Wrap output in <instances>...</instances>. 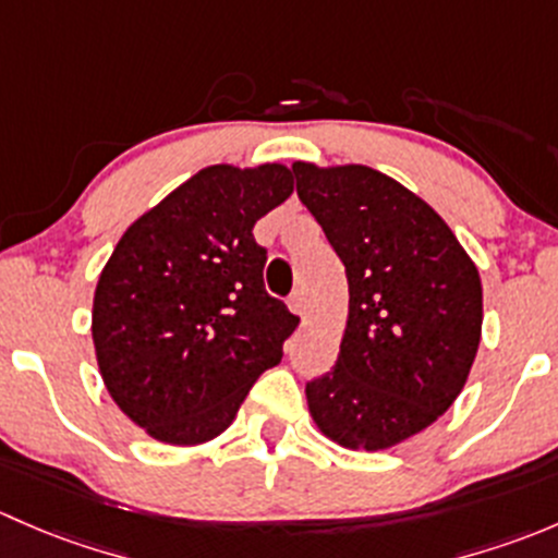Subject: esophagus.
Listing matches in <instances>:
<instances>
[{
	"instance_id": "1",
	"label": "esophagus",
	"mask_w": 558,
	"mask_h": 558,
	"mask_svg": "<svg viewBox=\"0 0 558 558\" xmlns=\"http://www.w3.org/2000/svg\"><path fill=\"white\" fill-rule=\"evenodd\" d=\"M287 306H290L292 314H303V295H301V292H292L290 301H287Z\"/></svg>"
}]
</instances>
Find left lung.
Returning <instances> with one entry per match:
<instances>
[{
    "mask_svg": "<svg viewBox=\"0 0 558 558\" xmlns=\"http://www.w3.org/2000/svg\"><path fill=\"white\" fill-rule=\"evenodd\" d=\"M292 174L349 281L341 352L306 384L308 413L343 449H389L449 411L468 381L484 322L478 268L444 217L392 177L306 160Z\"/></svg>",
    "mask_w": 558,
    "mask_h": 558,
    "instance_id": "1",
    "label": "left lung"
}]
</instances>
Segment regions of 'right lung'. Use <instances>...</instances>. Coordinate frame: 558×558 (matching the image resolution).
<instances>
[{"label":"right lung","mask_w":558,"mask_h":558,"mask_svg":"<svg viewBox=\"0 0 558 558\" xmlns=\"http://www.w3.org/2000/svg\"><path fill=\"white\" fill-rule=\"evenodd\" d=\"M292 171L217 163L182 182L114 246L94 295L96 363L120 411L160 444L231 427L295 314L263 284L252 228L290 198Z\"/></svg>","instance_id":"right-lung-1"}]
</instances>
